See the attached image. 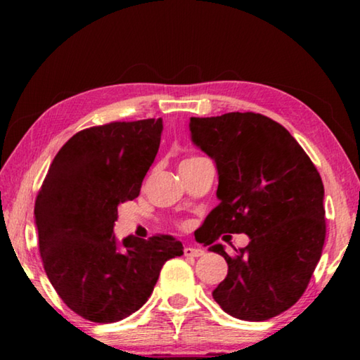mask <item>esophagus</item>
Masks as SVG:
<instances>
[{
    "label": "esophagus",
    "mask_w": 360,
    "mask_h": 360,
    "mask_svg": "<svg viewBox=\"0 0 360 360\" xmlns=\"http://www.w3.org/2000/svg\"><path fill=\"white\" fill-rule=\"evenodd\" d=\"M203 254H205V251H203V249H200V248H192V246L184 248L186 257H202Z\"/></svg>",
    "instance_id": "esophagus-1"
}]
</instances>
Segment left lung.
Instances as JSON below:
<instances>
[{"mask_svg": "<svg viewBox=\"0 0 360 360\" xmlns=\"http://www.w3.org/2000/svg\"><path fill=\"white\" fill-rule=\"evenodd\" d=\"M192 143L216 163L219 205L203 224L210 251L229 265L212 298L243 321L289 309L313 276L326 240L324 186L302 146L278 122L254 112L191 117ZM222 233H246L233 258L212 245Z\"/></svg>", "mask_w": 360, "mask_h": 360, "instance_id": "left-lung-1", "label": "left lung"}]
</instances>
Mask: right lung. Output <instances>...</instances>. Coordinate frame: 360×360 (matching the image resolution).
I'll list each match as a JSON object with an SVG mask.
<instances>
[{
  "instance_id": "right-lung-1",
  "label": "right lung",
  "mask_w": 360,
  "mask_h": 360,
  "mask_svg": "<svg viewBox=\"0 0 360 360\" xmlns=\"http://www.w3.org/2000/svg\"><path fill=\"white\" fill-rule=\"evenodd\" d=\"M162 119L112 122L70 138L34 203L49 281L76 314L117 322L148 302L167 260L184 254L169 235L112 233L117 208L139 195L160 146Z\"/></svg>"
}]
</instances>
